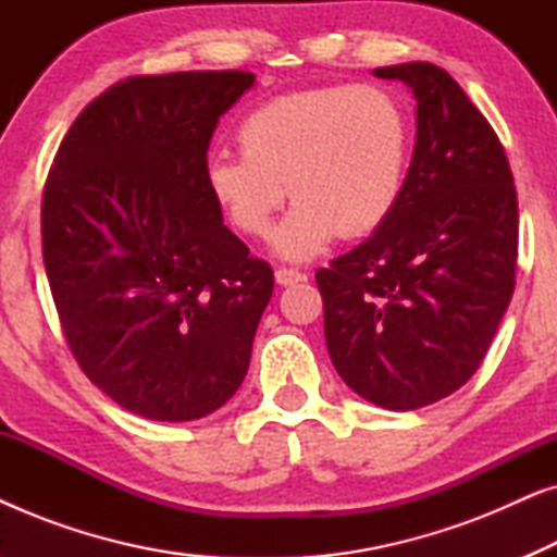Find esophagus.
Wrapping results in <instances>:
<instances>
[{"label": "esophagus", "instance_id": "34e87169", "mask_svg": "<svg viewBox=\"0 0 557 557\" xmlns=\"http://www.w3.org/2000/svg\"><path fill=\"white\" fill-rule=\"evenodd\" d=\"M299 281H307V273L296 271V269H286V265H278L276 269V284L278 286H294Z\"/></svg>", "mask_w": 557, "mask_h": 557}]
</instances>
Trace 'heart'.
I'll use <instances>...</instances> for the list:
<instances>
[{
    "instance_id": "obj_1",
    "label": "heart",
    "mask_w": 557,
    "mask_h": 557,
    "mask_svg": "<svg viewBox=\"0 0 557 557\" xmlns=\"http://www.w3.org/2000/svg\"><path fill=\"white\" fill-rule=\"evenodd\" d=\"M240 154L205 166L212 200L250 238H265L286 195L296 202L273 233L288 261H307L339 238H362L398 208L410 124L377 86H324L276 96L238 126Z\"/></svg>"
}]
</instances>
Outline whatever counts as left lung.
I'll use <instances>...</instances> for the list:
<instances>
[{"instance_id":"8db88e82","label":"left lung","mask_w":557,"mask_h":557,"mask_svg":"<svg viewBox=\"0 0 557 557\" xmlns=\"http://www.w3.org/2000/svg\"><path fill=\"white\" fill-rule=\"evenodd\" d=\"M416 96V149L398 208L317 271L339 377L387 410L431 406L482 364L515 292L517 189L505 147L433 63L375 67Z\"/></svg>"}]
</instances>
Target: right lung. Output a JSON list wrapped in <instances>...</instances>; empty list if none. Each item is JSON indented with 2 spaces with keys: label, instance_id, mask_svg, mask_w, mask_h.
Segmentation results:
<instances>
[{
  "label": "right lung",
  "instance_id": "add662e5",
  "mask_svg": "<svg viewBox=\"0 0 557 557\" xmlns=\"http://www.w3.org/2000/svg\"><path fill=\"white\" fill-rule=\"evenodd\" d=\"M246 71L134 75L78 113L42 193V258L90 383L151 421L233 398L273 271L223 225L205 166Z\"/></svg>",
  "mask_w": 557,
  "mask_h": 557
}]
</instances>
